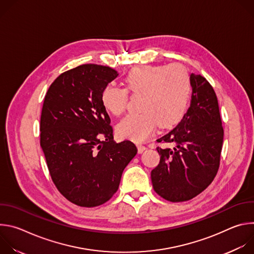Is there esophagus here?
<instances>
[{"instance_id":"esophagus-1","label":"esophagus","mask_w":254,"mask_h":254,"mask_svg":"<svg viewBox=\"0 0 254 254\" xmlns=\"http://www.w3.org/2000/svg\"><path fill=\"white\" fill-rule=\"evenodd\" d=\"M146 149H147L146 146H143V144H140V143H137V152H138V154H141Z\"/></svg>"}]
</instances>
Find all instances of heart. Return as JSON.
Here are the masks:
<instances>
[{
  "label": "heart",
  "instance_id": "1",
  "mask_svg": "<svg viewBox=\"0 0 254 254\" xmlns=\"http://www.w3.org/2000/svg\"><path fill=\"white\" fill-rule=\"evenodd\" d=\"M124 82L126 88L107 84L100 93L102 106L117 117L127 111L128 92L140 96V112L127 116L117 127L123 138L144 140L158 125L162 128L178 125L188 111L192 80L182 64L136 66L127 72Z\"/></svg>",
  "mask_w": 254,
  "mask_h": 254
}]
</instances>
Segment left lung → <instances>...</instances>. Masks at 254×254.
Here are the masks:
<instances>
[{
  "label": "left lung",
  "mask_w": 254,
  "mask_h": 254,
  "mask_svg": "<svg viewBox=\"0 0 254 254\" xmlns=\"http://www.w3.org/2000/svg\"><path fill=\"white\" fill-rule=\"evenodd\" d=\"M192 98L179 125L158 142H174V149L157 148L160 164L152 171L155 192L170 202L188 201L203 192L220 166L223 127L218 100L209 81L191 74Z\"/></svg>",
  "instance_id": "obj_1"
}]
</instances>
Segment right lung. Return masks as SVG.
Returning a JSON list of instances; mask_svg holds the SVG:
<instances>
[{
    "label": "right lung",
    "instance_id": "obj_1",
    "mask_svg": "<svg viewBox=\"0 0 254 254\" xmlns=\"http://www.w3.org/2000/svg\"><path fill=\"white\" fill-rule=\"evenodd\" d=\"M118 75L108 66L82 64L61 73L44 98L40 143L49 174L60 194L80 207L110 200L137 152L130 140H114L100 101L103 87Z\"/></svg>",
    "mask_w": 254,
    "mask_h": 254
}]
</instances>
